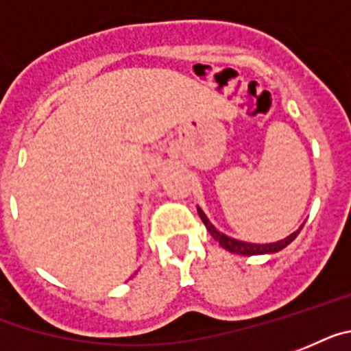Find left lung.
I'll use <instances>...</instances> for the list:
<instances>
[{
	"label": "left lung",
	"instance_id": "obj_1",
	"mask_svg": "<svg viewBox=\"0 0 351 351\" xmlns=\"http://www.w3.org/2000/svg\"><path fill=\"white\" fill-rule=\"evenodd\" d=\"M198 214H199V217H202L203 225L207 226L208 234H210L212 237L217 241V243H219L221 248L228 250V252H232V253H237V255H246V257H250V255H266V253L280 252V250H284L287 244H291L294 239H296V237H298L300 230L303 228V225H302L298 230L293 232V234L287 235V237H284L282 241H276V243L255 244V243H246V241L234 239V237H228V235H225L223 232H219L216 226L212 225L210 221H208V217L205 216V212H203L199 207H198Z\"/></svg>",
	"mask_w": 351,
	"mask_h": 351
}]
</instances>
